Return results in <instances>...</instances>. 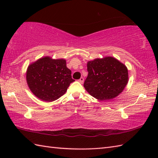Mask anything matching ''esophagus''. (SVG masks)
Listing matches in <instances>:
<instances>
[{"label":"esophagus","mask_w":158,"mask_h":158,"mask_svg":"<svg viewBox=\"0 0 158 158\" xmlns=\"http://www.w3.org/2000/svg\"><path fill=\"white\" fill-rule=\"evenodd\" d=\"M83 81H84V79H83V77H81V78L79 79V82H80L81 83H83Z\"/></svg>","instance_id":"esophagus-1"}]
</instances>
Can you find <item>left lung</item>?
<instances>
[{
  "instance_id": "8db88e82",
  "label": "left lung",
  "mask_w": 158,
  "mask_h": 158,
  "mask_svg": "<svg viewBox=\"0 0 158 158\" xmlns=\"http://www.w3.org/2000/svg\"><path fill=\"white\" fill-rule=\"evenodd\" d=\"M88 75L83 86L100 100H110L122 93L128 81L126 66L113 57L97 58L87 64Z\"/></svg>"
}]
</instances>
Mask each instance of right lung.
Wrapping results in <instances>:
<instances>
[{
    "label": "right lung",
    "mask_w": 158,
    "mask_h": 158,
    "mask_svg": "<svg viewBox=\"0 0 158 158\" xmlns=\"http://www.w3.org/2000/svg\"><path fill=\"white\" fill-rule=\"evenodd\" d=\"M26 81L37 98L52 102L64 94L75 80L71 77V70L66 67L65 60L45 57L28 66Z\"/></svg>",
    "instance_id": "1"
}]
</instances>
